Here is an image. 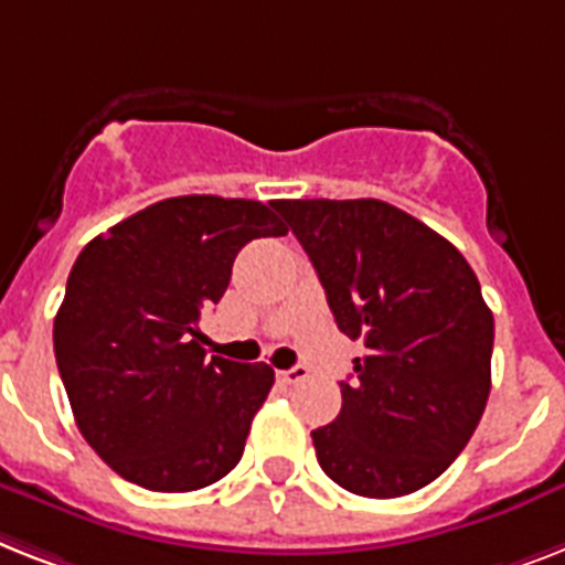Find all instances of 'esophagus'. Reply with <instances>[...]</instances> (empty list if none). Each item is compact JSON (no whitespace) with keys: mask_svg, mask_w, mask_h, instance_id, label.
Instances as JSON below:
<instances>
[{"mask_svg":"<svg viewBox=\"0 0 565 565\" xmlns=\"http://www.w3.org/2000/svg\"><path fill=\"white\" fill-rule=\"evenodd\" d=\"M305 377H307L305 365H292V369L278 371V380H281V383H298V380H305Z\"/></svg>","mask_w":565,"mask_h":565,"instance_id":"1","label":"esophagus"}]
</instances>
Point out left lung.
<instances>
[{
	"mask_svg": "<svg viewBox=\"0 0 565 565\" xmlns=\"http://www.w3.org/2000/svg\"><path fill=\"white\" fill-rule=\"evenodd\" d=\"M305 246L337 328L365 342L342 412L313 429L339 488L394 499L467 447L490 394L493 313L465 255L383 200H275Z\"/></svg>",
	"mask_w": 565,
	"mask_h": 565,
	"instance_id": "1",
	"label": "left lung"
}]
</instances>
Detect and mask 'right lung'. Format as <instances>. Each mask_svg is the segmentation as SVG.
Returning a JSON list of instances; mask_svg holds the SVG:
<instances>
[{"instance_id":"1","label":"right lung","mask_w":565,"mask_h":565,"mask_svg":"<svg viewBox=\"0 0 565 565\" xmlns=\"http://www.w3.org/2000/svg\"><path fill=\"white\" fill-rule=\"evenodd\" d=\"M281 235L273 203L191 194L136 211L77 255L54 356L77 429L121 479L188 493L235 470L275 371L205 360L200 310L223 298L246 243Z\"/></svg>"}]
</instances>
